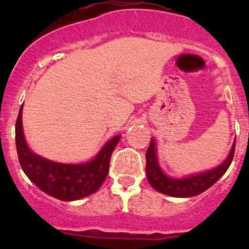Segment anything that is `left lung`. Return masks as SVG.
<instances>
[{
	"instance_id": "8db88e82",
	"label": "left lung",
	"mask_w": 249,
	"mask_h": 249,
	"mask_svg": "<svg viewBox=\"0 0 249 249\" xmlns=\"http://www.w3.org/2000/svg\"><path fill=\"white\" fill-rule=\"evenodd\" d=\"M234 148H236V141L233 143L228 157L218 167L210 169L207 172L188 176V177L179 179V178L168 177L162 172V169L158 164L155 140H151V143H149L146 153L147 179L156 191L163 193V195L172 196V197H193V196H197L208 190L226 173L228 167L232 163Z\"/></svg>"
}]
</instances>
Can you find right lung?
<instances>
[{
    "label": "right lung",
    "mask_w": 249,
    "mask_h": 249,
    "mask_svg": "<svg viewBox=\"0 0 249 249\" xmlns=\"http://www.w3.org/2000/svg\"><path fill=\"white\" fill-rule=\"evenodd\" d=\"M22 106L16 121V148L26 176L39 190L61 201H76L98 191L107 177L112 152L121 136L111 138L87 163H57L28 148L22 129Z\"/></svg>",
    "instance_id": "1"
}]
</instances>
